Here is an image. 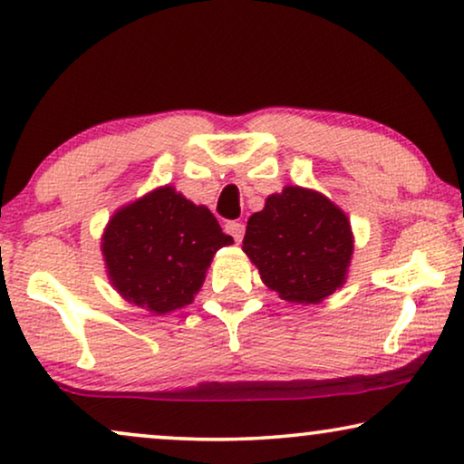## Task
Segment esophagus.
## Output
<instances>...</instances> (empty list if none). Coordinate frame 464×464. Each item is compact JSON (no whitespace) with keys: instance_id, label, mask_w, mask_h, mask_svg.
<instances>
[{"instance_id":"esophagus-1","label":"esophagus","mask_w":464,"mask_h":464,"mask_svg":"<svg viewBox=\"0 0 464 464\" xmlns=\"http://www.w3.org/2000/svg\"><path fill=\"white\" fill-rule=\"evenodd\" d=\"M226 232L230 234V237L237 240V243H240V240H243V237H245V226L240 224V221H227Z\"/></svg>"}]
</instances>
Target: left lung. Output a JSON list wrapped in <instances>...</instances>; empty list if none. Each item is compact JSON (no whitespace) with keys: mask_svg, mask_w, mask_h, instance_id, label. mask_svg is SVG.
Returning <instances> with one entry per match:
<instances>
[{"mask_svg":"<svg viewBox=\"0 0 464 464\" xmlns=\"http://www.w3.org/2000/svg\"><path fill=\"white\" fill-rule=\"evenodd\" d=\"M243 251L278 297L319 304L346 281L351 221L323 194L287 186L246 221Z\"/></svg>","mask_w":464,"mask_h":464,"instance_id":"1","label":"left lung"}]
</instances>
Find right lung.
<instances>
[{
    "label": "right lung",
    "instance_id": "right-lung-1",
    "mask_svg": "<svg viewBox=\"0 0 464 464\" xmlns=\"http://www.w3.org/2000/svg\"><path fill=\"white\" fill-rule=\"evenodd\" d=\"M232 243L207 207L164 186L111 215L101 251L126 302L167 314L192 304L213 256Z\"/></svg>",
    "mask_w": 464,
    "mask_h": 464
}]
</instances>
